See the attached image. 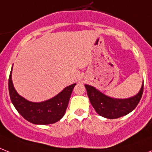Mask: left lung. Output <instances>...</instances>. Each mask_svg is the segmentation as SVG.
I'll return each mask as SVG.
<instances>
[{
	"label": "left lung",
	"instance_id": "1",
	"mask_svg": "<svg viewBox=\"0 0 152 152\" xmlns=\"http://www.w3.org/2000/svg\"><path fill=\"white\" fill-rule=\"evenodd\" d=\"M90 102L99 115L107 119H116L134 110L142 96L144 81L138 93L127 99H115L107 96L93 86L85 85Z\"/></svg>",
	"mask_w": 152,
	"mask_h": 152
}]
</instances>
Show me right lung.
<instances>
[{"label": "right lung", "instance_id": "add662e5", "mask_svg": "<svg viewBox=\"0 0 152 152\" xmlns=\"http://www.w3.org/2000/svg\"><path fill=\"white\" fill-rule=\"evenodd\" d=\"M13 67V66H12ZM11 68L8 79V89L11 102L24 119L33 124L46 125L57 122L65 114L71 95L76 83L64 88L54 97L40 102L26 99L18 93L11 78Z\"/></svg>", "mask_w": 152, "mask_h": 152}]
</instances>
